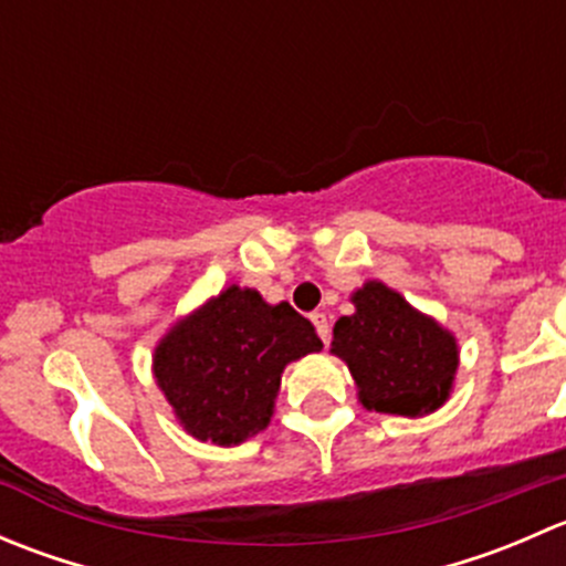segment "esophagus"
Here are the masks:
<instances>
[{
	"label": "esophagus",
	"mask_w": 566,
	"mask_h": 566,
	"mask_svg": "<svg viewBox=\"0 0 566 566\" xmlns=\"http://www.w3.org/2000/svg\"><path fill=\"white\" fill-rule=\"evenodd\" d=\"M312 323H315L319 339H323L325 345H328V339H331V323H328V317H325L323 312H315V315H312Z\"/></svg>",
	"instance_id": "1"
}]
</instances>
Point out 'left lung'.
Segmentation results:
<instances>
[{
  "label": "left lung",
  "mask_w": 566,
  "mask_h": 566,
  "mask_svg": "<svg viewBox=\"0 0 566 566\" xmlns=\"http://www.w3.org/2000/svg\"><path fill=\"white\" fill-rule=\"evenodd\" d=\"M356 315L339 317L331 350L347 361L364 408L424 416L441 408L458 369V345L380 282L353 295Z\"/></svg>",
  "instance_id": "1"
}]
</instances>
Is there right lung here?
<instances>
[{"mask_svg":"<svg viewBox=\"0 0 566 566\" xmlns=\"http://www.w3.org/2000/svg\"><path fill=\"white\" fill-rule=\"evenodd\" d=\"M319 347L315 325L293 306L230 287L164 336L153 369L180 424L230 447L268 424L282 369Z\"/></svg>","mask_w":566,"mask_h":566,"instance_id":"1","label":"right lung"}]
</instances>
